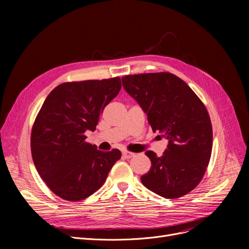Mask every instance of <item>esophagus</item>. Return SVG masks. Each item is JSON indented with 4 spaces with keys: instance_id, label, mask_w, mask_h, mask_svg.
Listing matches in <instances>:
<instances>
[{
    "instance_id": "esophagus-1",
    "label": "esophagus",
    "mask_w": 249,
    "mask_h": 249,
    "mask_svg": "<svg viewBox=\"0 0 249 249\" xmlns=\"http://www.w3.org/2000/svg\"><path fill=\"white\" fill-rule=\"evenodd\" d=\"M122 155H123V158H125V159H131V158H133V156L135 155V153L130 152V151H124L122 153Z\"/></svg>"
}]
</instances>
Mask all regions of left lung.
<instances>
[{
	"instance_id": "left-lung-1",
	"label": "left lung",
	"mask_w": 249,
	"mask_h": 249,
	"mask_svg": "<svg viewBox=\"0 0 249 249\" xmlns=\"http://www.w3.org/2000/svg\"><path fill=\"white\" fill-rule=\"evenodd\" d=\"M122 84L146 113L152 131L168 139L161 156L145 152L151 167L141 177L143 186L166 199L189 194L200 184L211 159L213 130L205 105L171 72L128 74Z\"/></svg>"
}]
</instances>
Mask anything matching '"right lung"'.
<instances>
[{
  "label": "right lung",
  "instance_id": "obj_1",
  "mask_svg": "<svg viewBox=\"0 0 249 249\" xmlns=\"http://www.w3.org/2000/svg\"><path fill=\"white\" fill-rule=\"evenodd\" d=\"M121 89L119 76L63 83L50 91L31 131V154L39 176L59 198L82 201L97 192L121 158L86 141L100 115Z\"/></svg>",
  "mask_w": 249,
  "mask_h": 249
}]
</instances>
